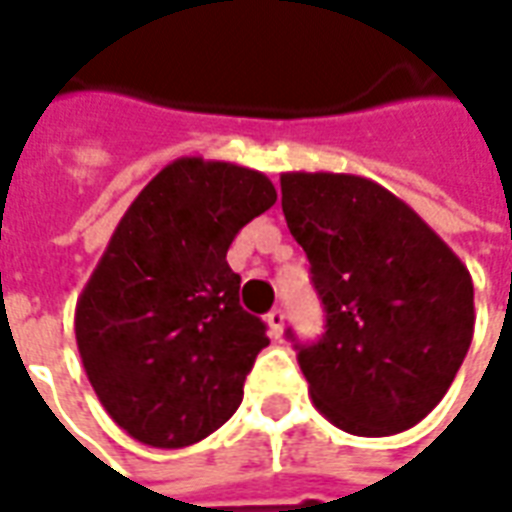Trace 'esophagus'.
Returning <instances> with one entry per match:
<instances>
[{
    "mask_svg": "<svg viewBox=\"0 0 512 512\" xmlns=\"http://www.w3.org/2000/svg\"><path fill=\"white\" fill-rule=\"evenodd\" d=\"M266 323H268V332H271V337H282V329H285V312L271 310L266 315Z\"/></svg>",
    "mask_w": 512,
    "mask_h": 512,
    "instance_id": "esophagus-1",
    "label": "esophagus"
}]
</instances>
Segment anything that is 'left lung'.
I'll list each match as a JSON object with an SVG mask.
<instances>
[{"instance_id": "8db88e82", "label": "left lung", "mask_w": 512, "mask_h": 512, "mask_svg": "<svg viewBox=\"0 0 512 512\" xmlns=\"http://www.w3.org/2000/svg\"><path fill=\"white\" fill-rule=\"evenodd\" d=\"M279 186L326 310L321 340L296 345L312 403L354 436L414 428L447 395L472 343L469 268L376 180L282 172Z\"/></svg>"}]
</instances>
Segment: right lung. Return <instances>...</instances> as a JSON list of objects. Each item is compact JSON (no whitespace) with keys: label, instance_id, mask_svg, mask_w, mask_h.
Masks as SVG:
<instances>
[{"label":"right lung","instance_id":"add662e5","mask_svg":"<svg viewBox=\"0 0 512 512\" xmlns=\"http://www.w3.org/2000/svg\"><path fill=\"white\" fill-rule=\"evenodd\" d=\"M277 202L257 169L175 158L136 194L76 301L95 395L128 436L180 450L222 428L268 345L227 266L238 230Z\"/></svg>","mask_w":512,"mask_h":512}]
</instances>
